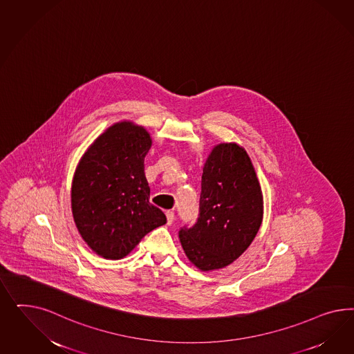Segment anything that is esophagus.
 Segmentation results:
<instances>
[{
    "label": "esophagus",
    "instance_id": "esophagus-1",
    "mask_svg": "<svg viewBox=\"0 0 354 354\" xmlns=\"http://www.w3.org/2000/svg\"><path fill=\"white\" fill-rule=\"evenodd\" d=\"M166 218H167V225H171L172 222H174V219H175V214H174V212H166Z\"/></svg>",
    "mask_w": 354,
    "mask_h": 354
}]
</instances>
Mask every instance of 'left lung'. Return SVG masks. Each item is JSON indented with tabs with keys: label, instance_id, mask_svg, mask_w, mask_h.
Here are the masks:
<instances>
[{
	"label": "left lung",
	"instance_id": "left-lung-1",
	"mask_svg": "<svg viewBox=\"0 0 354 354\" xmlns=\"http://www.w3.org/2000/svg\"><path fill=\"white\" fill-rule=\"evenodd\" d=\"M262 205L247 151L236 144L216 145L205 163L198 216L179 230L187 257L204 271L232 263L257 235Z\"/></svg>",
	"mask_w": 354,
	"mask_h": 354
}]
</instances>
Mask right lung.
<instances>
[{
	"label": "right lung",
	"instance_id": "add662e5",
	"mask_svg": "<svg viewBox=\"0 0 354 354\" xmlns=\"http://www.w3.org/2000/svg\"><path fill=\"white\" fill-rule=\"evenodd\" d=\"M149 133L129 122L107 129L86 150L76 169L71 206L76 227L97 254L127 256L140 240L166 223L149 203L144 158Z\"/></svg>",
	"mask_w": 354,
	"mask_h": 354
}]
</instances>
